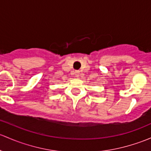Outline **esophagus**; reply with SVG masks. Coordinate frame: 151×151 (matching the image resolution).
Wrapping results in <instances>:
<instances>
[{
    "instance_id": "esophagus-1",
    "label": "esophagus",
    "mask_w": 151,
    "mask_h": 151,
    "mask_svg": "<svg viewBox=\"0 0 151 151\" xmlns=\"http://www.w3.org/2000/svg\"><path fill=\"white\" fill-rule=\"evenodd\" d=\"M74 74H75V77H79L80 76V71H76L75 73H74Z\"/></svg>"
}]
</instances>
